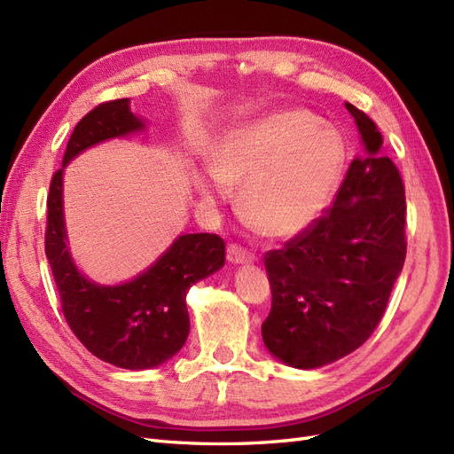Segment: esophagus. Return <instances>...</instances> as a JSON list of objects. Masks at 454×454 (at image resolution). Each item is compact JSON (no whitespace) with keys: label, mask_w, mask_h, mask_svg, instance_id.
Listing matches in <instances>:
<instances>
[{"label":"esophagus","mask_w":454,"mask_h":454,"mask_svg":"<svg viewBox=\"0 0 454 454\" xmlns=\"http://www.w3.org/2000/svg\"><path fill=\"white\" fill-rule=\"evenodd\" d=\"M227 260L231 263H250L254 262V254L248 252L247 248H242L240 244H229Z\"/></svg>","instance_id":"34e87169"}]
</instances>
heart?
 Here are the masks:
<instances>
[{"label":"heart","mask_w":454,"mask_h":454,"mask_svg":"<svg viewBox=\"0 0 454 454\" xmlns=\"http://www.w3.org/2000/svg\"><path fill=\"white\" fill-rule=\"evenodd\" d=\"M344 166V143L305 110H285L227 131L212 151V177L197 187L206 200L240 187V210L271 239L317 222Z\"/></svg>","instance_id":"1"}]
</instances>
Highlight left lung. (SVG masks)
I'll return each instance as SVG.
<instances>
[{"mask_svg": "<svg viewBox=\"0 0 454 454\" xmlns=\"http://www.w3.org/2000/svg\"><path fill=\"white\" fill-rule=\"evenodd\" d=\"M363 154L336 200L285 248L265 254L271 311L267 349L296 369H317L361 348L380 325L407 255L405 187L382 154V133L346 103Z\"/></svg>", "mask_w": 454, "mask_h": 454, "instance_id": "left-lung-1", "label": "left lung"}]
</instances>
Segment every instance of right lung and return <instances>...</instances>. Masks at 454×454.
I'll return each instance as SVG.
<instances>
[{"mask_svg": "<svg viewBox=\"0 0 454 454\" xmlns=\"http://www.w3.org/2000/svg\"><path fill=\"white\" fill-rule=\"evenodd\" d=\"M128 99L106 101L72 131L49 185L45 255L72 333L95 357L120 369L143 371L166 363L189 336L187 290L225 263V242L210 232L181 235L156 263L129 283L101 286L85 278L67 248L63 215L65 166L90 146L143 129Z\"/></svg>", "mask_w": 454, "mask_h": 454, "instance_id": "obj_1", "label": "right lung"}]
</instances>
